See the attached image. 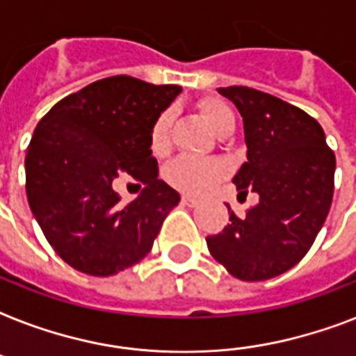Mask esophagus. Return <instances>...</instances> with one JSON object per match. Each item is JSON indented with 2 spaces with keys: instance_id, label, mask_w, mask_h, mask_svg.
Segmentation results:
<instances>
[{
  "instance_id": "obj_1",
  "label": "esophagus",
  "mask_w": 356,
  "mask_h": 356,
  "mask_svg": "<svg viewBox=\"0 0 356 356\" xmlns=\"http://www.w3.org/2000/svg\"><path fill=\"white\" fill-rule=\"evenodd\" d=\"M181 203H183V205H186V207H195L197 203H200V200H195V197H192V195L184 194L183 197H181Z\"/></svg>"
}]
</instances>
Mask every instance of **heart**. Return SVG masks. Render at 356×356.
Here are the masks:
<instances>
[{
    "label": "heart",
    "instance_id": "heart-1",
    "mask_svg": "<svg viewBox=\"0 0 356 356\" xmlns=\"http://www.w3.org/2000/svg\"><path fill=\"white\" fill-rule=\"evenodd\" d=\"M201 114L209 127L216 134L223 131L227 123L234 122L233 111L220 99H207L200 105ZM173 122V111H162L153 122L149 133V147L155 155H164L170 147V127ZM227 173L225 162L218 159H194V156H179L170 162L164 170V177L172 186L188 192V194H205L212 186H216Z\"/></svg>",
    "mask_w": 356,
    "mask_h": 356
}]
</instances>
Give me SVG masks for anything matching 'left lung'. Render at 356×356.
I'll use <instances>...</instances> for the list:
<instances>
[{
    "instance_id": "left-lung-1",
    "label": "left lung",
    "mask_w": 356,
    "mask_h": 356,
    "mask_svg": "<svg viewBox=\"0 0 356 356\" xmlns=\"http://www.w3.org/2000/svg\"><path fill=\"white\" fill-rule=\"evenodd\" d=\"M218 92L243 118L248 162L234 175L236 190L257 192L242 218L231 209L227 227L207 236L209 251L240 281H266L303 259L332 203L337 159L312 116L249 86Z\"/></svg>"
}]
</instances>
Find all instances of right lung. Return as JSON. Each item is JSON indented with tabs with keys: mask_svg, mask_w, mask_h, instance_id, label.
I'll use <instances>...</instances> for the list:
<instances>
[{
	"mask_svg": "<svg viewBox=\"0 0 356 356\" xmlns=\"http://www.w3.org/2000/svg\"><path fill=\"white\" fill-rule=\"evenodd\" d=\"M181 90L114 75L60 99L36 125L25 155L27 201L74 270L108 277L140 262L181 201L159 179L149 147L153 122ZM123 175L145 184L129 206L112 190Z\"/></svg>",
	"mask_w": 356,
	"mask_h": 356,
	"instance_id": "right-lung-1",
	"label": "right lung"
}]
</instances>
